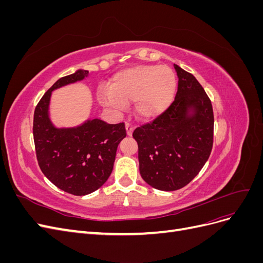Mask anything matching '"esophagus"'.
<instances>
[{
    "instance_id": "34e87169",
    "label": "esophagus",
    "mask_w": 263,
    "mask_h": 263,
    "mask_svg": "<svg viewBox=\"0 0 263 263\" xmlns=\"http://www.w3.org/2000/svg\"><path fill=\"white\" fill-rule=\"evenodd\" d=\"M125 127H126V133H127V135H128V136H132L133 130H134V125L130 124V123H126Z\"/></svg>"
}]
</instances>
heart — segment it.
Masks as SVG:
<instances>
[{
    "mask_svg": "<svg viewBox=\"0 0 263 263\" xmlns=\"http://www.w3.org/2000/svg\"><path fill=\"white\" fill-rule=\"evenodd\" d=\"M176 91L177 77L169 67L140 65L119 71L112 85L101 84L98 99L114 110H122L134 101L139 118L154 119L169 108Z\"/></svg>",
    "mask_w": 263,
    "mask_h": 263,
    "instance_id": "1",
    "label": "heart"
}]
</instances>
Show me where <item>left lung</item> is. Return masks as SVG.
<instances>
[{
	"label": "left lung",
	"mask_w": 263,
	"mask_h": 263,
	"mask_svg": "<svg viewBox=\"0 0 263 263\" xmlns=\"http://www.w3.org/2000/svg\"><path fill=\"white\" fill-rule=\"evenodd\" d=\"M178 92L170 107L153 123L137 127L139 172L150 186L176 191L192 181L213 147L211 100L193 74L174 65Z\"/></svg>",
	"instance_id": "left-lung-1"
}]
</instances>
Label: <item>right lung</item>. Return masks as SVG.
<instances>
[{
  "mask_svg": "<svg viewBox=\"0 0 263 263\" xmlns=\"http://www.w3.org/2000/svg\"><path fill=\"white\" fill-rule=\"evenodd\" d=\"M87 77L89 71L79 69L60 78L44 94L34 113L33 134L41 170L55 186L78 196L94 192L107 181L117 147L126 137L124 123L107 124L100 118H87L72 127L53 124L49 112L52 92Z\"/></svg>",
  "mask_w": 263,
  "mask_h": 263,
  "instance_id": "1",
  "label": "right lung"
}]
</instances>
